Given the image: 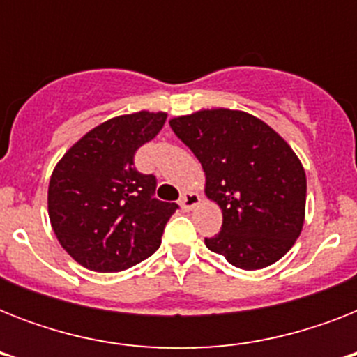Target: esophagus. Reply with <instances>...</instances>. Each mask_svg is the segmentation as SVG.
I'll use <instances>...</instances> for the list:
<instances>
[{"label": "esophagus", "instance_id": "esophagus-1", "mask_svg": "<svg viewBox=\"0 0 357 357\" xmlns=\"http://www.w3.org/2000/svg\"><path fill=\"white\" fill-rule=\"evenodd\" d=\"M200 195H196V192H183L181 198H179V207L183 209V211H190V209H195L198 204H200Z\"/></svg>", "mask_w": 357, "mask_h": 357}]
</instances>
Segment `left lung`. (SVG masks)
<instances>
[{
	"label": "left lung",
	"instance_id": "8db88e82",
	"mask_svg": "<svg viewBox=\"0 0 357 357\" xmlns=\"http://www.w3.org/2000/svg\"><path fill=\"white\" fill-rule=\"evenodd\" d=\"M170 128L202 162L206 196L222 229L206 246L237 268L257 271L293 248L305 218V172L287 140L237 109H200Z\"/></svg>",
	"mask_w": 357,
	"mask_h": 357
}]
</instances>
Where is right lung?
<instances>
[{"label": "right lung", "mask_w": 357, "mask_h": 357, "mask_svg": "<svg viewBox=\"0 0 357 357\" xmlns=\"http://www.w3.org/2000/svg\"><path fill=\"white\" fill-rule=\"evenodd\" d=\"M167 113L120 114L66 150L47 187L53 234L72 259L96 272H120L150 257L178 206L151 198L155 178L133 168Z\"/></svg>", "instance_id": "1"}]
</instances>
